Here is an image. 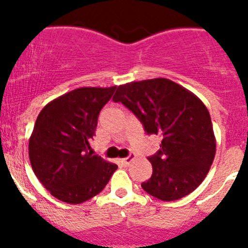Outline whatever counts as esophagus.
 Listing matches in <instances>:
<instances>
[{"mask_svg":"<svg viewBox=\"0 0 248 248\" xmlns=\"http://www.w3.org/2000/svg\"><path fill=\"white\" fill-rule=\"evenodd\" d=\"M134 159V156L133 155H129L128 157H126V158H122L121 159V163L124 164V166H129V163H131L132 161Z\"/></svg>","mask_w":248,"mask_h":248,"instance_id":"34e87169","label":"esophagus"}]
</instances>
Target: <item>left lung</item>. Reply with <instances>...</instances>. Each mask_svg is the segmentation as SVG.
<instances>
[{
    "instance_id": "1",
    "label": "left lung",
    "mask_w": 248,
    "mask_h": 248,
    "mask_svg": "<svg viewBox=\"0 0 248 248\" xmlns=\"http://www.w3.org/2000/svg\"><path fill=\"white\" fill-rule=\"evenodd\" d=\"M138 117L147 134L162 136L161 149L149 157L152 175L141 187L164 202L192 193L210 170L216 140L204 103L164 78L120 85L112 97Z\"/></svg>"
}]
</instances>
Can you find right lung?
<instances>
[{
	"instance_id": "right-lung-1",
	"label": "right lung",
	"mask_w": 248,
	"mask_h": 248,
	"mask_svg": "<svg viewBox=\"0 0 248 248\" xmlns=\"http://www.w3.org/2000/svg\"><path fill=\"white\" fill-rule=\"evenodd\" d=\"M116 86L80 87L47 103L29 141L32 169L59 201L81 204L103 191L117 169L90 150L99 111Z\"/></svg>"
}]
</instances>
